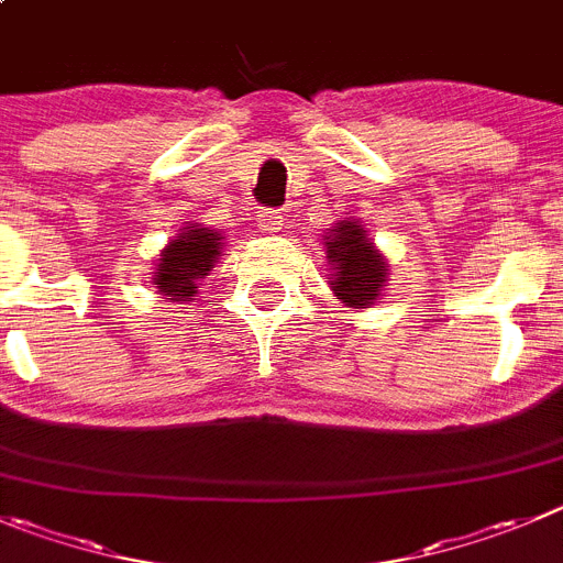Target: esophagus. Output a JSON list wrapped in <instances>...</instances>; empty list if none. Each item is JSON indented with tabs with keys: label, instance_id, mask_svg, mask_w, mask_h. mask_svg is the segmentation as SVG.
Returning a JSON list of instances; mask_svg holds the SVG:
<instances>
[{
	"label": "esophagus",
	"instance_id": "obj_1",
	"mask_svg": "<svg viewBox=\"0 0 563 563\" xmlns=\"http://www.w3.org/2000/svg\"><path fill=\"white\" fill-rule=\"evenodd\" d=\"M257 230H261V233H269V235L280 233L283 217L277 213V210H261V217H257Z\"/></svg>",
	"mask_w": 563,
	"mask_h": 563
}]
</instances>
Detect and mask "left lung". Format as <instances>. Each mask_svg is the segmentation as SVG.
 Wrapping results in <instances>:
<instances>
[{
    "mask_svg": "<svg viewBox=\"0 0 563 563\" xmlns=\"http://www.w3.org/2000/svg\"><path fill=\"white\" fill-rule=\"evenodd\" d=\"M330 291L346 308H372L386 297L388 261L358 219H341L322 235Z\"/></svg>",
    "mask_w": 563,
    "mask_h": 563,
    "instance_id": "1",
    "label": "left lung"
}]
</instances>
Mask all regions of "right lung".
I'll list each match as a JSON object with an SVG mask.
<instances>
[{"label":"right lung","instance_id":"obj_1","mask_svg":"<svg viewBox=\"0 0 563 563\" xmlns=\"http://www.w3.org/2000/svg\"><path fill=\"white\" fill-rule=\"evenodd\" d=\"M224 250V235L205 224L186 222L180 233L163 246L155 257L152 288H157L163 299L186 306L199 294L205 277L213 272Z\"/></svg>","mask_w":563,"mask_h":563}]
</instances>
